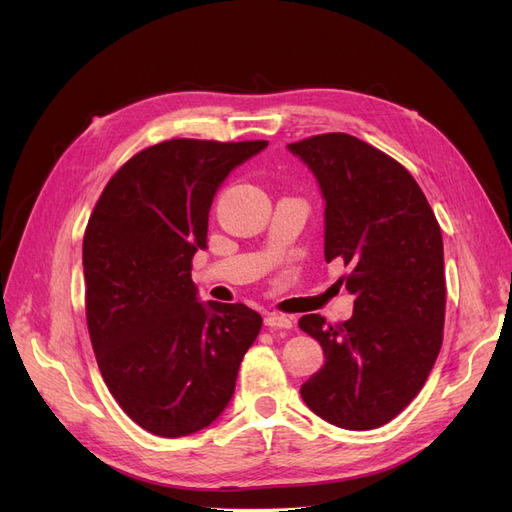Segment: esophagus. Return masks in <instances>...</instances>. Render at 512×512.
<instances>
[{
    "mask_svg": "<svg viewBox=\"0 0 512 512\" xmlns=\"http://www.w3.org/2000/svg\"><path fill=\"white\" fill-rule=\"evenodd\" d=\"M265 324H267L269 329H292L294 327V320L290 316H284V314L269 312L265 316Z\"/></svg>",
    "mask_w": 512,
    "mask_h": 512,
    "instance_id": "1",
    "label": "esophagus"
}]
</instances>
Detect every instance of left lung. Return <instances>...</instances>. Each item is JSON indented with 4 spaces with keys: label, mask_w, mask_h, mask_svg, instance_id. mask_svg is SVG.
Instances as JSON below:
<instances>
[{
    "label": "left lung",
    "mask_w": 512,
    "mask_h": 512,
    "mask_svg": "<svg viewBox=\"0 0 512 512\" xmlns=\"http://www.w3.org/2000/svg\"><path fill=\"white\" fill-rule=\"evenodd\" d=\"M312 170L324 198V260L350 269V320H299L318 339L324 365L301 386L324 421L367 431L404 410L438 359L444 329V245L440 224L408 170L350 134L288 145Z\"/></svg>",
    "instance_id": "left-lung-1"
}]
</instances>
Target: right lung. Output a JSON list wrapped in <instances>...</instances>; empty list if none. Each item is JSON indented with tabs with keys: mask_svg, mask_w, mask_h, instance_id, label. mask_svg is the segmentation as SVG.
<instances>
[{
	"mask_svg": "<svg viewBox=\"0 0 512 512\" xmlns=\"http://www.w3.org/2000/svg\"><path fill=\"white\" fill-rule=\"evenodd\" d=\"M269 143L173 138L123 164L83 239L91 346L108 391L162 438L209 427L235 393L262 318L243 303L198 301L192 258L232 168Z\"/></svg>",
	"mask_w": 512,
	"mask_h": 512,
	"instance_id": "obj_1",
	"label": "right lung"
}]
</instances>
